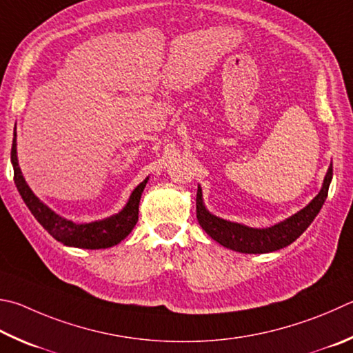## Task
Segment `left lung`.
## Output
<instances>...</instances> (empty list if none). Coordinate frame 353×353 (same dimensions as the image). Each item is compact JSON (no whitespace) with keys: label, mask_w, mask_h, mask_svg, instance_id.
Masks as SVG:
<instances>
[{"label":"left lung","mask_w":353,"mask_h":353,"mask_svg":"<svg viewBox=\"0 0 353 353\" xmlns=\"http://www.w3.org/2000/svg\"><path fill=\"white\" fill-rule=\"evenodd\" d=\"M332 165L325 172L323 187L319 193L305 205L298 213L292 214L284 221H279L272 227L254 228L243 225V223L232 222L222 217L210 213L203 203L202 188L197 187L196 197V216L201 227L205 230L211 239L219 242L222 247L233 250V252L247 253V254H261L276 252L279 248L290 245L293 241H296L303 234L310 223L315 219L319 210L327 199L329 187L332 182Z\"/></svg>","instance_id":"left-lung-1"}]
</instances>
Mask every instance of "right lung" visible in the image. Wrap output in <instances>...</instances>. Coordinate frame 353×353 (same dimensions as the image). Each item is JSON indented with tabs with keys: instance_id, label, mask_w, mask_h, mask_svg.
I'll use <instances>...</instances> for the list:
<instances>
[{
	"instance_id": "right-lung-1",
	"label": "right lung",
	"mask_w": 353,
	"mask_h": 353,
	"mask_svg": "<svg viewBox=\"0 0 353 353\" xmlns=\"http://www.w3.org/2000/svg\"><path fill=\"white\" fill-rule=\"evenodd\" d=\"M10 160L12 166H14V181L17 185V190L23 197L24 203L28 205L30 213L41 223L43 228L46 230L52 238L61 242L63 245L88 250L110 248L117 245L120 241H123L126 236L132 232V228L136 227V223L139 221L140 197H142V193L146 183H148L150 177H146L143 182H140L137 187L134 188L126 205L119 211V213L100 221L79 223L57 214L52 208H49L46 203L35 196L28 182H26L20 165H18L17 125L14 128V142H12Z\"/></svg>"
}]
</instances>
